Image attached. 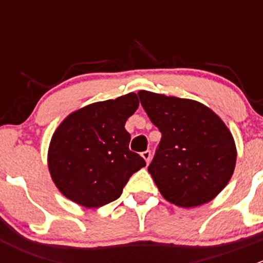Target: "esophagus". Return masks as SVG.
<instances>
[{
	"mask_svg": "<svg viewBox=\"0 0 263 263\" xmlns=\"http://www.w3.org/2000/svg\"><path fill=\"white\" fill-rule=\"evenodd\" d=\"M141 156L145 159L146 164H148V163H150V160H151V151L150 150L144 151V153H141Z\"/></svg>",
	"mask_w": 263,
	"mask_h": 263,
	"instance_id": "obj_1",
	"label": "esophagus"
}]
</instances>
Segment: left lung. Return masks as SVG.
Returning <instances> with one entry per match:
<instances>
[{"label":"left lung","instance_id":"obj_1","mask_svg":"<svg viewBox=\"0 0 263 263\" xmlns=\"http://www.w3.org/2000/svg\"><path fill=\"white\" fill-rule=\"evenodd\" d=\"M139 98L161 140L147 171L159 191L179 208L216 197L233 176L234 139L210 108L191 99L141 90Z\"/></svg>","mask_w":263,"mask_h":263}]
</instances>
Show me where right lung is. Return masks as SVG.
I'll return each instance as SVG.
<instances>
[{"label":"right lung","instance_id":"add662e5","mask_svg":"<svg viewBox=\"0 0 263 263\" xmlns=\"http://www.w3.org/2000/svg\"><path fill=\"white\" fill-rule=\"evenodd\" d=\"M139 108L135 92L92 103L63 119L50 140L48 168L63 196L85 208L117 200L146 161L129 150L124 124Z\"/></svg>","mask_w":263,"mask_h":263}]
</instances>
